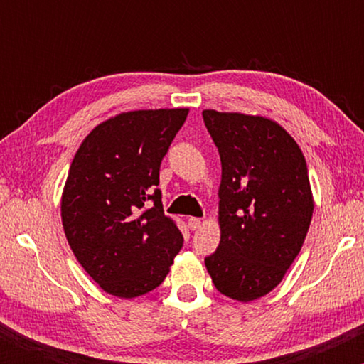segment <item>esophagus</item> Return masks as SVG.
<instances>
[{
  "label": "esophagus",
  "mask_w": 364,
  "mask_h": 364,
  "mask_svg": "<svg viewBox=\"0 0 364 364\" xmlns=\"http://www.w3.org/2000/svg\"><path fill=\"white\" fill-rule=\"evenodd\" d=\"M200 225H202V219H198V217H190V219H188V228H190L191 231L198 229Z\"/></svg>",
  "instance_id": "34e87169"
}]
</instances>
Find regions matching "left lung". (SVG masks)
Wrapping results in <instances>:
<instances>
[{
	"label": "left lung",
	"instance_id": "1",
	"mask_svg": "<svg viewBox=\"0 0 364 364\" xmlns=\"http://www.w3.org/2000/svg\"><path fill=\"white\" fill-rule=\"evenodd\" d=\"M223 164L220 243L205 258L217 291L236 301L269 294L298 257L313 215L306 161L272 119L205 109Z\"/></svg>",
	"mask_w": 364,
	"mask_h": 364
}]
</instances>
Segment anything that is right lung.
I'll return each mask as SVG.
<instances>
[{
    "mask_svg": "<svg viewBox=\"0 0 364 364\" xmlns=\"http://www.w3.org/2000/svg\"><path fill=\"white\" fill-rule=\"evenodd\" d=\"M188 116L181 109L121 112L75 154L61 196L66 240L85 272L118 298L161 286L183 235L164 214L159 169Z\"/></svg>",
    "mask_w": 364,
    "mask_h": 364,
    "instance_id": "obj_1",
    "label": "right lung"
}]
</instances>
